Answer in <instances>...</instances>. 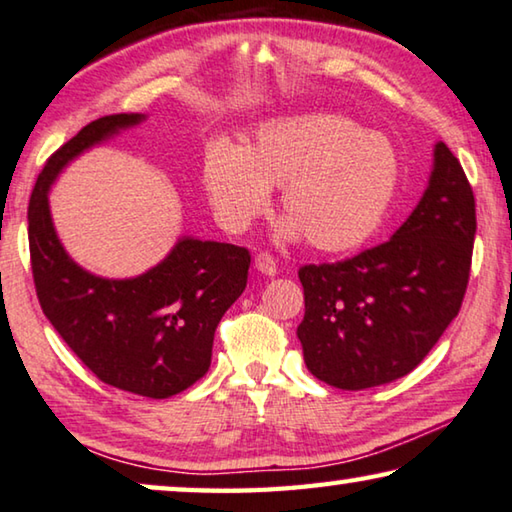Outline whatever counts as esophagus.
<instances>
[{
    "label": "esophagus",
    "mask_w": 512,
    "mask_h": 512,
    "mask_svg": "<svg viewBox=\"0 0 512 512\" xmlns=\"http://www.w3.org/2000/svg\"><path fill=\"white\" fill-rule=\"evenodd\" d=\"M254 265H256L258 272L265 274V277H274V274L279 272L277 258H274L272 254H267V251H261V254L254 258Z\"/></svg>",
    "instance_id": "esophagus-1"
}]
</instances>
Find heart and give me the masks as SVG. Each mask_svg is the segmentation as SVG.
Masks as SVG:
<instances>
[{
    "label": "heart",
    "mask_w": 512,
    "mask_h": 512,
    "mask_svg": "<svg viewBox=\"0 0 512 512\" xmlns=\"http://www.w3.org/2000/svg\"><path fill=\"white\" fill-rule=\"evenodd\" d=\"M203 190L217 222L247 231L281 187L283 233L322 254L371 238L398 192L400 160L387 137L336 114L270 121L240 151L217 144L203 157Z\"/></svg>",
    "instance_id": "1"
}]
</instances>
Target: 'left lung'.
I'll use <instances>...</instances> for the list:
<instances>
[{"instance_id": "8db88e82", "label": "left lung", "mask_w": 512, "mask_h": 512, "mask_svg": "<svg viewBox=\"0 0 512 512\" xmlns=\"http://www.w3.org/2000/svg\"><path fill=\"white\" fill-rule=\"evenodd\" d=\"M474 235V190L439 141L428 190L389 242L297 272L304 288L297 338L311 375L359 391L414 371L458 316Z\"/></svg>"}]
</instances>
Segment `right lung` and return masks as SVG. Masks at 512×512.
<instances>
[{"label":"right lung","instance_id":"add662e5","mask_svg":"<svg viewBox=\"0 0 512 512\" xmlns=\"http://www.w3.org/2000/svg\"><path fill=\"white\" fill-rule=\"evenodd\" d=\"M141 119L102 116L47 157L29 199V254L45 318L82 364L109 387L157 400L208 373L215 329L247 286L251 256L245 247L183 238L135 279H100L66 254L47 206L52 180L86 148Z\"/></svg>","mask_w":512,"mask_h":512}]
</instances>
